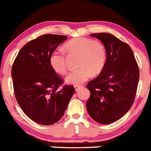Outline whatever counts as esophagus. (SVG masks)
Returning <instances> with one entry per match:
<instances>
[{"label":"esophagus","instance_id":"34e87169","mask_svg":"<svg viewBox=\"0 0 151 151\" xmlns=\"http://www.w3.org/2000/svg\"><path fill=\"white\" fill-rule=\"evenodd\" d=\"M74 87H75V89H76V91H78V90L80 89L81 88V86H74Z\"/></svg>","mask_w":151,"mask_h":151}]
</instances>
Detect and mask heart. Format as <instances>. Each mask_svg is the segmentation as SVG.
<instances>
[{
    "label": "heart",
    "mask_w": 151,
    "mask_h": 151,
    "mask_svg": "<svg viewBox=\"0 0 151 151\" xmlns=\"http://www.w3.org/2000/svg\"><path fill=\"white\" fill-rule=\"evenodd\" d=\"M68 54H79L78 69L70 71L65 81L75 86L82 84L91 77L92 73L98 74L105 68L107 52L102 43L91 38L78 37L67 42L65 45ZM49 64L56 73L65 74L68 70L66 55L62 49H56L49 57Z\"/></svg>",
    "instance_id": "b5f03b06"
}]
</instances>
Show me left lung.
<instances>
[{"label":"left lung","mask_w":151,"mask_h":151,"mask_svg":"<svg viewBox=\"0 0 151 151\" xmlns=\"http://www.w3.org/2000/svg\"><path fill=\"white\" fill-rule=\"evenodd\" d=\"M102 41L107 61L99 75L87 83L88 114L95 122L109 124L123 117L132 106L139 78V67L127 43L110 33H93Z\"/></svg>","instance_id":"8db88e82"}]
</instances>
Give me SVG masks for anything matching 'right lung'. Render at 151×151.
<instances>
[{
    "mask_svg": "<svg viewBox=\"0 0 151 151\" xmlns=\"http://www.w3.org/2000/svg\"><path fill=\"white\" fill-rule=\"evenodd\" d=\"M66 39V35H42L20 49L12 65L19 105L27 117L42 125L60 121L76 91L73 86H63L64 80L49 64L50 54Z\"/></svg>",
    "mask_w": 151,
    "mask_h": 151,
    "instance_id": "obj_1",
    "label": "right lung"
}]
</instances>
